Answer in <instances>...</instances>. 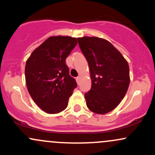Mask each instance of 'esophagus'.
<instances>
[{
	"label": "esophagus",
	"mask_w": 155,
	"mask_h": 155,
	"mask_svg": "<svg viewBox=\"0 0 155 155\" xmlns=\"http://www.w3.org/2000/svg\"><path fill=\"white\" fill-rule=\"evenodd\" d=\"M76 79V81H77V83L79 84V81H80V76H77Z\"/></svg>",
	"instance_id": "esophagus-1"
}]
</instances>
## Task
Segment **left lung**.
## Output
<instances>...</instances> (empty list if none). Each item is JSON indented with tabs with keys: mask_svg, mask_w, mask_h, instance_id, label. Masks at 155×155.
Here are the masks:
<instances>
[{
	"mask_svg": "<svg viewBox=\"0 0 155 155\" xmlns=\"http://www.w3.org/2000/svg\"><path fill=\"white\" fill-rule=\"evenodd\" d=\"M77 39L87 60L92 80L91 89L84 94L87 106L95 114L108 113L120 104L127 91L128 63L105 39L88 36Z\"/></svg>",
	"mask_w": 155,
	"mask_h": 155,
	"instance_id": "left-lung-1",
	"label": "left lung"
}]
</instances>
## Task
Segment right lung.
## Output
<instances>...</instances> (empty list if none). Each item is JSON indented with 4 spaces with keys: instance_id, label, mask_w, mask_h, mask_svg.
Returning a JSON list of instances; mask_svg holds the SVG:
<instances>
[{
    "instance_id": "right-lung-1",
    "label": "right lung",
    "mask_w": 155,
    "mask_h": 155,
    "mask_svg": "<svg viewBox=\"0 0 155 155\" xmlns=\"http://www.w3.org/2000/svg\"><path fill=\"white\" fill-rule=\"evenodd\" d=\"M76 44V38L51 36L27 60L25 73L28 90L37 106L48 114L65 109L77 87L65 64V59Z\"/></svg>"
}]
</instances>
